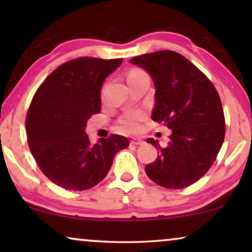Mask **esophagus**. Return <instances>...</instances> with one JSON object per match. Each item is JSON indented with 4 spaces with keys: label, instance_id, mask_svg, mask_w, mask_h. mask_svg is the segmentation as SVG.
<instances>
[{
    "label": "esophagus",
    "instance_id": "1",
    "mask_svg": "<svg viewBox=\"0 0 252 252\" xmlns=\"http://www.w3.org/2000/svg\"><path fill=\"white\" fill-rule=\"evenodd\" d=\"M142 143H143L142 140H137V139L130 140V144H132V146H140V144H142Z\"/></svg>",
    "mask_w": 252,
    "mask_h": 252
}]
</instances>
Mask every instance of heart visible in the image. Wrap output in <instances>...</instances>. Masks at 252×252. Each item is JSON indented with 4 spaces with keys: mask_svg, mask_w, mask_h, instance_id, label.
I'll return each instance as SVG.
<instances>
[{
    "mask_svg": "<svg viewBox=\"0 0 252 252\" xmlns=\"http://www.w3.org/2000/svg\"><path fill=\"white\" fill-rule=\"evenodd\" d=\"M148 77L146 72L143 70H141L139 67H134L130 68L127 73V81L130 80H136V79L140 78H144ZM144 115L142 112H134V113H127V115L123 116L122 118L118 120V125L119 128L123 130V132L126 133H133L137 130L139 128V123L143 119Z\"/></svg>",
    "mask_w": 252,
    "mask_h": 252,
    "instance_id": "b5f03b06",
    "label": "heart"
}]
</instances>
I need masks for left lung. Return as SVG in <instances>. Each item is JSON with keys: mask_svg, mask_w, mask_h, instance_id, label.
<instances>
[{"mask_svg": "<svg viewBox=\"0 0 252 252\" xmlns=\"http://www.w3.org/2000/svg\"><path fill=\"white\" fill-rule=\"evenodd\" d=\"M153 78L156 93L154 122L172 129L165 147L144 171L155 184L181 189L198 181L215 163L225 139V116L219 94L208 77L182 55L171 50L130 60Z\"/></svg>", "mask_w": 252, "mask_h": 252, "instance_id": "left-lung-1", "label": "left lung"}]
</instances>
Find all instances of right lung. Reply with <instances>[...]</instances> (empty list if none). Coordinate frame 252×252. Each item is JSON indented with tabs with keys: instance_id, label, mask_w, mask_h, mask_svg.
Masks as SVG:
<instances>
[{
	"instance_id": "add662e5",
	"label": "right lung",
	"mask_w": 252,
	"mask_h": 252,
	"mask_svg": "<svg viewBox=\"0 0 252 252\" xmlns=\"http://www.w3.org/2000/svg\"><path fill=\"white\" fill-rule=\"evenodd\" d=\"M123 58L79 57L48 75L33 96L26 116L27 142L42 173L67 190H86L106 177L127 137L111 134L92 144L87 120L101 111L103 81Z\"/></svg>"
}]
</instances>
